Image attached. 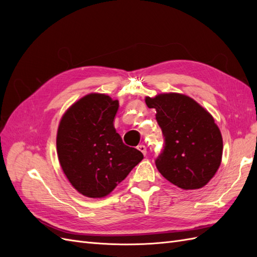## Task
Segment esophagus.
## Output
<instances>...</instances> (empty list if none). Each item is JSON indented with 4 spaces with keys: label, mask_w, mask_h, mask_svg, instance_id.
I'll list each match as a JSON object with an SVG mask.
<instances>
[{
    "label": "esophagus",
    "mask_w": 257,
    "mask_h": 257,
    "mask_svg": "<svg viewBox=\"0 0 257 257\" xmlns=\"http://www.w3.org/2000/svg\"><path fill=\"white\" fill-rule=\"evenodd\" d=\"M137 149H138L139 151H141L144 155L147 154V148H146L145 145H138V146H137Z\"/></svg>",
    "instance_id": "obj_1"
}]
</instances>
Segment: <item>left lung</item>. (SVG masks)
<instances>
[{
    "label": "left lung",
    "mask_w": 257,
    "mask_h": 257,
    "mask_svg": "<svg viewBox=\"0 0 257 257\" xmlns=\"http://www.w3.org/2000/svg\"><path fill=\"white\" fill-rule=\"evenodd\" d=\"M155 108L164 145L155 159L162 176L183 190L200 189L219 169L223 141L209 112L189 96L177 93L146 97Z\"/></svg>",
    "instance_id": "8db88e82"
}]
</instances>
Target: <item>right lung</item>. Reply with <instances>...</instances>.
<instances>
[{
	"instance_id": "1",
	"label": "right lung",
	"mask_w": 257,
	"mask_h": 257,
	"mask_svg": "<svg viewBox=\"0 0 257 257\" xmlns=\"http://www.w3.org/2000/svg\"><path fill=\"white\" fill-rule=\"evenodd\" d=\"M118 100L105 94H89L75 103L62 118L57 150L62 169L82 195H108L144 159L124 145L113 126Z\"/></svg>"
}]
</instances>
